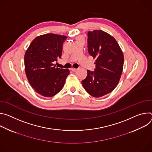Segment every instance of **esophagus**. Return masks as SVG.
Returning <instances> with one entry per match:
<instances>
[{
  "instance_id": "34e87169",
  "label": "esophagus",
  "mask_w": 152,
  "mask_h": 152,
  "mask_svg": "<svg viewBox=\"0 0 152 152\" xmlns=\"http://www.w3.org/2000/svg\"><path fill=\"white\" fill-rule=\"evenodd\" d=\"M71 70L72 71V72H76L77 71V69H75V68H71Z\"/></svg>"
}]
</instances>
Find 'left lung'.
<instances>
[{"label": "left lung", "instance_id": "obj_1", "mask_svg": "<svg viewBox=\"0 0 152 152\" xmlns=\"http://www.w3.org/2000/svg\"><path fill=\"white\" fill-rule=\"evenodd\" d=\"M88 53L96 58L94 71L88 70L82 80L86 91L94 97L103 96L118 85L123 69L124 56L116 40L102 30L88 32Z\"/></svg>", "mask_w": 152, "mask_h": 152}]
</instances>
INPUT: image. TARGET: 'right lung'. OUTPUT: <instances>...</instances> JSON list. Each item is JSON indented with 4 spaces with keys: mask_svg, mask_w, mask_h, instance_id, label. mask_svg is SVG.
<instances>
[{
    "mask_svg": "<svg viewBox=\"0 0 152 152\" xmlns=\"http://www.w3.org/2000/svg\"><path fill=\"white\" fill-rule=\"evenodd\" d=\"M66 36L46 34L37 37L25 54V70L33 89L40 95L51 97L63 88L69 69L56 67L54 61L61 58Z\"/></svg>",
    "mask_w": 152,
    "mask_h": 152,
    "instance_id": "right-lung-1",
    "label": "right lung"
}]
</instances>
